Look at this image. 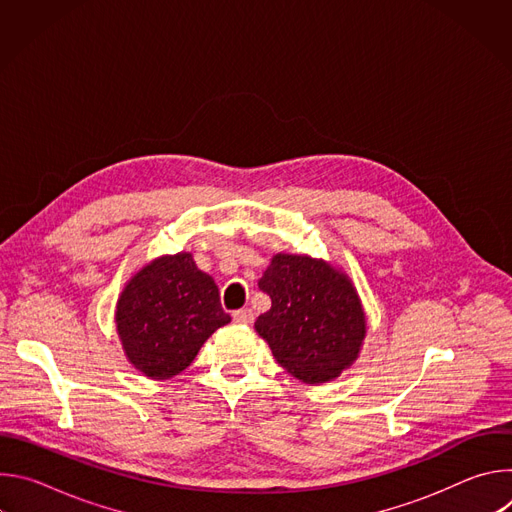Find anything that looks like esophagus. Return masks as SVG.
Wrapping results in <instances>:
<instances>
[{
    "mask_svg": "<svg viewBox=\"0 0 512 512\" xmlns=\"http://www.w3.org/2000/svg\"><path fill=\"white\" fill-rule=\"evenodd\" d=\"M253 318H255V314H253V310L251 308H243V310H237V312H233V320L237 322V324H251L253 322Z\"/></svg>",
    "mask_w": 512,
    "mask_h": 512,
    "instance_id": "esophagus-1",
    "label": "esophagus"
}]
</instances>
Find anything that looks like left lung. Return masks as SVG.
<instances>
[{"instance_id":"1","label":"left lung","mask_w":512,"mask_h":512,"mask_svg":"<svg viewBox=\"0 0 512 512\" xmlns=\"http://www.w3.org/2000/svg\"><path fill=\"white\" fill-rule=\"evenodd\" d=\"M259 287L271 308L255 330L289 375L320 385L352 367L367 338V314L342 269L310 255L275 253Z\"/></svg>"}]
</instances>
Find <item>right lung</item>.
<instances>
[{
	"label": "right lung",
	"instance_id": "obj_1",
	"mask_svg": "<svg viewBox=\"0 0 512 512\" xmlns=\"http://www.w3.org/2000/svg\"><path fill=\"white\" fill-rule=\"evenodd\" d=\"M229 322L214 279L186 251L145 263L125 283L115 306L127 360L156 381L190 367L200 346Z\"/></svg>",
	"mask_w": 512,
	"mask_h": 512
}]
</instances>
